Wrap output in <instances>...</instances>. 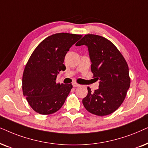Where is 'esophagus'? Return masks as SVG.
<instances>
[{
    "mask_svg": "<svg viewBox=\"0 0 148 148\" xmlns=\"http://www.w3.org/2000/svg\"><path fill=\"white\" fill-rule=\"evenodd\" d=\"M72 85H73V86H74V87H78V86H80V84L76 83V82H73Z\"/></svg>",
    "mask_w": 148,
    "mask_h": 148,
    "instance_id": "1",
    "label": "esophagus"
}]
</instances>
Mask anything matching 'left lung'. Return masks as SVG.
<instances>
[{
    "instance_id": "left-lung-1",
    "label": "left lung",
    "mask_w": 148,
    "mask_h": 148,
    "mask_svg": "<svg viewBox=\"0 0 148 148\" xmlns=\"http://www.w3.org/2000/svg\"><path fill=\"white\" fill-rule=\"evenodd\" d=\"M87 46L91 72L99 80V88L82 99L86 110L95 115L103 116L115 112L125 100L131 78L129 66L117 47L103 36L86 34L76 45Z\"/></svg>"
}]
</instances>
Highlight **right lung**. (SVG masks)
<instances>
[{"mask_svg": "<svg viewBox=\"0 0 148 148\" xmlns=\"http://www.w3.org/2000/svg\"><path fill=\"white\" fill-rule=\"evenodd\" d=\"M82 36L58 33L44 39L29 57L22 77L23 94L37 113L49 115L64 105L72 84L56 83L59 72L66 70L65 56Z\"/></svg>", "mask_w": 148, "mask_h": 148, "instance_id": "add662e5", "label": "right lung"}]
</instances>
